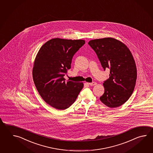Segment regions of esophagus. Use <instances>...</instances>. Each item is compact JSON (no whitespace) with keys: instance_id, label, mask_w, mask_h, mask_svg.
<instances>
[{"instance_id":"obj_1","label":"esophagus","mask_w":153,"mask_h":153,"mask_svg":"<svg viewBox=\"0 0 153 153\" xmlns=\"http://www.w3.org/2000/svg\"><path fill=\"white\" fill-rule=\"evenodd\" d=\"M87 84L88 85H90V86H94V85H96L97 84V83L96 82H91V83L87 82Z\"/></svg>"}]
</instances>
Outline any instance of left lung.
<instances>
[{
	"label": "left lung",
	"instance_id": "left-lung-1",
	"mask_svg": "<svg viewBox=\"0 0 153 153\" xmlns=\"http://www.w3.org/2000/svg\"><path fill=\"white\" fill-rule=\"evenodd\" d=\"M88 44L96 53L104 70L110 69L100 100L108 107H120L129 99L136 85V65L132 53L123 42L113 38L91 40Z\"/></svg>",
	"mask_w": 153,
	"mask_h": 153
}]
</instances>
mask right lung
<instances>
[{
    "mask_svg": "<svg viewBox=\"0 0 153 153\" xmlns=\"http://www.w3.org/2000/svg\"><path fill=\"white\" fill-rule=\"evenodd\" d=\"M85 43L81 39L53 38L36 56L32 71L34 84L44 101L56 109L69 107L84 87L83 82H66L63 76L71 69L73 56Z\"/></svg>",
    "mask_w": 153,
    "mask_h": 153,
    "instance_id": "obj_1",
    "label": "right lung"
}]
</instances>
